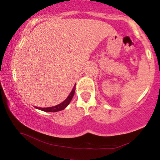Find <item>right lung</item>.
I'll return each mask as SVG.
<instances>
[{"mask_svg": "<svg viewBox=\"0 0 160 160\" xmlns=\"http://www.w3.org/2000/svg\"><path fill=\"white\" fill-rule=\"evenodd\" d=\"M74 92H75V86H74V88H73L72 91H71V93H70L68 97V98H66L63 102H62L61 104L54 106V107H50V108H38V107H35V108H38V109L41 110V111H46V112H57V111H62V110L65 109V108L67 107L68 105L70 102H71V99H72L73 96H74Z\"/></svg>", "mask_w": 160, "mask_h": 160, "instance_id": "1", "label": "right lung"}]
</instances>
